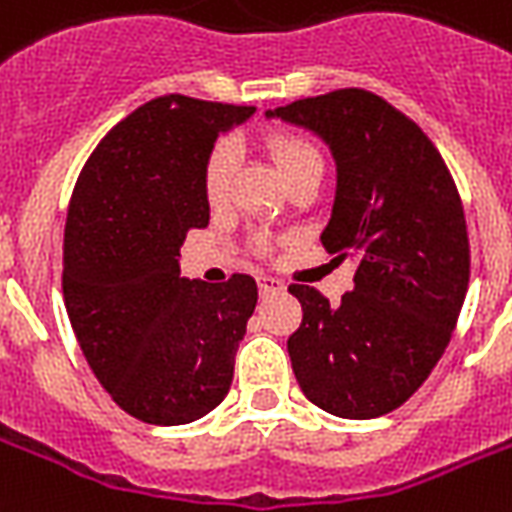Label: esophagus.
<instances>
[{
  "instance_id": "1",
  "label": "esophagus",
  "mask_w": 512,
  "mask_h": 512,
  "mask_svg": "<svg viewBox=\"0 0 512 512\" xmlns=\"http://www.w3.org/2000/svg\"><path fill=\"white\" fill-rule=\"evenodd\" d=\"M257 287H260V295H276L285 290V285H282L279 279H274V276H266V274L257 276Z\"/></svg>"
}]
</instances>
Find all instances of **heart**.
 I'll use <instances>...</instances> for the list:
<instances>
[{
	"label": "heart",
	"mask_w": 512,
	"mask_h": 512,
	"mask_svg": "<svg viewBox=\"0 0 512 512\" xmlns=\"http://www.w3.org/2000/svg\"><path fill=\"white\" fill-rule=\"evenodd\" d=\"M263 149L274 160L276 170L282 173L287 184L301 179L306 173L320 170L323 173V151L317 149L312 138H306L301 132L293 130H271L263 135ZM238 168V151L230 140H217L211 151L206 154L203 162V195L211 206L225 203L233 187V176ZM268 236H257L255 246L257 252H268Z\"/></svg>",
	"instance_id": "heart-1"
}]
</instances>
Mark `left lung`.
<instances>
[{"mask_svg": "<svg viewBox=\"0 0 512 512\" xmlns=\"http://www.w3.org/2000/svg\"><path fill=\"white\" fill-rule=\"evenodd\" d=\"M268 116L331 146L339 181L323 246L355 266L339 304L309 285L287 287L304 309L287 339L295 380L331 415L380 418L426 382L467 295L456 181L429 135L366 89L295 100Z\"/></svg>", "mask_w": 512, "mask_h": 512, "instance_id": "8db88e82", "label": "left lung"}]
</instances>
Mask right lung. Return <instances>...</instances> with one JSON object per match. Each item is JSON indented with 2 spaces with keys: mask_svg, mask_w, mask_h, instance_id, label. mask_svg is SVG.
<instances>
[{
  "mask_svg": "<svg viewBox=\"0 0 512 512\" xmlns=\"http://www.w3.org/2000/svg\"><path fill=\"white\" fill-rule=\"evenodd\" d=\"M252 105L165 94L121 119L75 181L62 290L75 339L121 410L179 426L225 399L257 304L252 276H179V246L208 225L203 162Z\"/></svg>",
  "mask_w": 512,
  "mask_h": 512,
  "instance_id": "add662e5",
  "label": "right lung"
}]
</instances>
